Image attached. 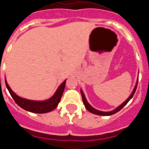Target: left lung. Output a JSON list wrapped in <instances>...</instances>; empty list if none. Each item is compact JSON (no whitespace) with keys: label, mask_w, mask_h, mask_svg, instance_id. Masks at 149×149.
Masks as SVG:
<instances>
[{"label":"left lung","mask_w":149,"mask_h":149,"mask_svg":"<svg viewBox=\"0 0 149 149\" xmlns=\"http://www.w3.org/2000/svg\"><path fill=\"white\" fill-rule=\"evenodd\" d=\"M137 84H138V81H136V86H135V87H134V90H133L132 93H131V95L130 96H129V98H127V100H126L125 102H123V103L121 105H119L117 108H116L115 110H112V111H110V112H103V111H100V110H96V109L93 108V107L91 106L90 104H89V103L87 102V101H86V97H85V95H84V93H83V91L81 90V96H82V99H83V102H84V106H85V107L86 108V110H89L90 113H94V114H96V115H99V116H110V115H113V114H115L116 113H117V112H119V110H122V108H123L125 106L126 104H127V102H128L132 98V97L134 96V93H135V92H136V87H137Z\"/></svg>","instance_id":"1"}]
</instances>
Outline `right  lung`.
<instances>
[{"mask_svg":"<svg viewBox=\"0 0 149 149\" xmlns=\"http://www.w3.org/2000/svg\"><path fill=\"white\" fill-rule=\"evenodd\" d=\"M65 81H64L59 86L57 90L56 91V93H54V95L51 98L42 101H32V100L21 98L12 91L6 80H5V84H6L8 91L10 92V95L14 99V101H15V103L20 107H22L24 110H27L29 112H32V113H48L50 111H52V110L56 108V107L58 106L59 102L60 101L61 97L63 95V91L65 89Z\"/></svg>","mask_w":149,"mask_h":149,"instance_id":"obj_1","label":"right lung"}]
</instances>
